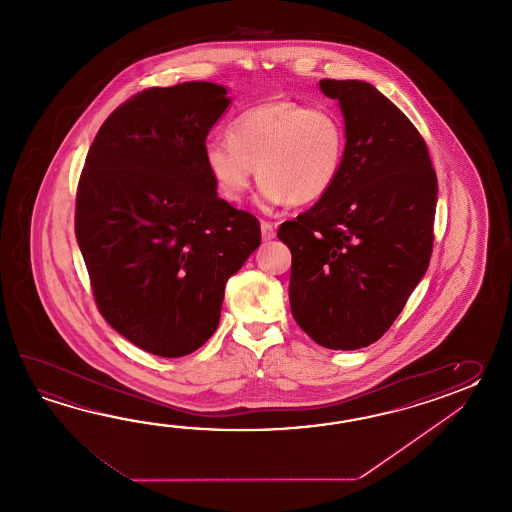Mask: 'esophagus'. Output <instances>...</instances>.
<instances>
[{
    "mask_svg": "<svg viewBox=\"0 0 512 512\" xmlns=\"http://www.w3.org/2000/svg\"><path fill=\"white\" fill-rule=\"evenodd\" d=\"M261 227V238H263V241H269L276 236V229H274V225L272 223H269V221H261L260 223Z\"/></svg>",
    "mask_w": 512,
    "mask_h": 512,
    "instance_id": "1",
    "label": "esophagus"
}]
</instances>
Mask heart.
I'll return each mask as SVG.
<instances>
[{"instance_id": "heart-1", "label": "heart", "mask_w": 512, "mask_h": 512, "mask_svg": "<svg viewBox=\"0 0 512 512\" xmlns=\"http://www.w3.org/2000/svg\"><path fill=\"white\" fill-rule=\"evenodd\" d=\"M346 153L344 124L331 109L294 100H267L245 109L229 139H212L203 159L219 196L238 203L256 175L263 210L313 203L337 181Z\"/></svg>"}]
</instances>
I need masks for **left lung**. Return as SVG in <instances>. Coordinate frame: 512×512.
Listing matches in <instances>:
<instances>
[{
	"label": "left lung",
	"mask_w": 512,
	"mask_h": 512,
	"mask_svg": "<svg viewBox=\"0 0 512 512\" xmlns=\"http://www.w3.org/2000/svg\"><path fill=\"white\" fill-rule=\"evenodd\" d=\"M337 98L346 153L326 196L285 221L296 324L327 349H360L390 329L434 247L435 177L421 133L362 80H320Z\"/></svg>",
	"instance_id": "obj_1"
}]
</instances>
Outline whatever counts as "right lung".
Instances as JSON below:
<instances>
[{
	"label": "right lung",
	"mask_w": 512,
	"mask_h": 512,
	"mask_svg": "<svg viewBox=\"0 0 512 512\" xmlns=\"http://www.w3.org/2000/svg\"><path fill=\"white\" fill-rule=\"evenodd\" d=\"M212 82L150 87L109 115L80 175L75 234L100 315L135 346L183 357L218 329L258 219L218 197L203 148L229 108Z\"/></svg>",
	"instance_id": "add662e5"
}]
</instances>
